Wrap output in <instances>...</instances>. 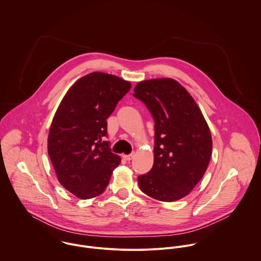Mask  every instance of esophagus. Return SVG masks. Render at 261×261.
I'll use <instances>...</instances> for the list:
<instances>
[{"label": "esophagus", "mask_w": 261, "mask_h": 261, "mask_svg": "<svg viewBox=\"0 0 261 261\" xmlns=\"http://www.w3.org/2000/svg\"><path fill=\"white\" fill-rule=\"evenodd\" d=\"M134 157V153H131V154H128V155H123V158L125 159V160H131L132 158Z\"/></svg>", "instance_id": "esophagus-1"}]
</instances>
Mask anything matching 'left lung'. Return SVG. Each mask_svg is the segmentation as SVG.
I'll list each match as a JSON object with an SVG mask.
<instances>
[{"label":"left lung","mask_w":261,"mask_h":261,"mask_svg":"<svg viewBox=\"0 0 261 261\" xmlns=\"http://www.w3.org/2000/svg\"><path fill=\"white\" fill-rule=\"evenodd\" d=\"M133 96L154 119V163L138 176L141 191L161 202L188 196L202 179L212 155L207 121L191 94L173 79L142 81Z\"/></svg>","instance_id":"obj_1"}]
</instances>
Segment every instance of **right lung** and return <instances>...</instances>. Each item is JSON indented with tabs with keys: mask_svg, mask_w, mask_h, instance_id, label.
<instances>
[{
	"mask_svg": "<svg viewBox=\"0 0 261 261\" xmlns=\"http://www.w3.org/2000/svg\"><path fill=\"white\" fill-rule=\"evenodd\" d=\"M131 84L105 72H91L66 92L53 117L47 150L60 185L82 200L104 193L121 158L111 152L107 119Z\"/></svg>",
	"mask_w": 261,
	"mask_h": 261,
	"instance_id": "right-lung-1",
	"label": "right lung"
}]
</instances>
